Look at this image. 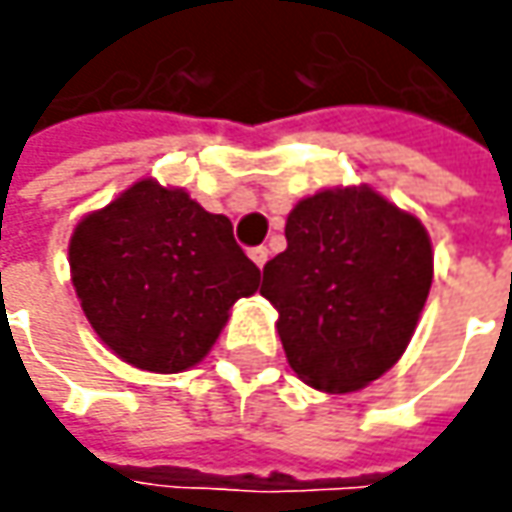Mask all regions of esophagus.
Segmentation results:
<instances>
[{
    "label": "esophagus",
    "instance_id": "1",
    "mask_svg": "<svg viewBox=\"0 0 512 512\" xmlns=\"http://www.w3.org/2000/svg\"><path fill=\"white\" fill-rule=\"evenodd\" d=\"M267 256H270V250H267L265 245L250 247V259L256 262V267H265L267 265Z\"/></svg>",
    "mask_w": 512,
    "mask_h": 512
}]
</instances>
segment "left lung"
I'll use <instances>...</instances> for the list:
<instances>
[{"label":"left lung","instance_id":"1","mask_svg":"<svg viewBox=\"0 0 512 512\" xmlns=\"http://www.w3.org/2000/svg\"><path fill=\"white\" fill-rule=\"evenodd\" d=\"M285 236L262 296L279 310L287 362L316 390H362L410 344L433 282L430 236L367 185L302 199Z\"/></svg>","mask_w":512,"mask_h":512}]
</instances>
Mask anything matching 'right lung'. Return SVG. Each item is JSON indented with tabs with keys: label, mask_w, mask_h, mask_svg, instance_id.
<instances>
[{
	"label": "right lung",
	"mask_w": 512,
	"mask_h": 512,
	"mask_svg": "<svg viewBox=\"0 0 512 512\" xmlns=\"http://www.w3.org/2000/svg\"><path fill=\"white\" fill-rule=\"evenodd\" d=\"M70 279L96 336L139 370L179 373L207 356L262 270L182 187L142 179L70 236Z\"/></svg>",
	"instance_id": "add662e5"
}]
</instances>
